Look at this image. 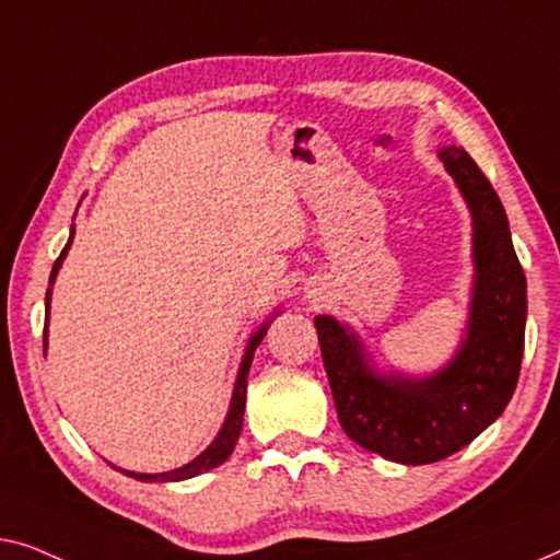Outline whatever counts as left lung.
<instances>
[{
    "mask_svg": "<svg viewBox=\"0 0 560 560\" xmlns=\"http://www.w3.org/2000/svg\"><path fill=\"white\" fill-rule=\"evenodd\" d=\"M471 212L469 322L454 358L436 373H381L355 332L319 314L322 362L345 434L398 464L446 459L475 441L513 398L525 345L527 283L505 208L462 147L439 152Z\"/></svg>",
    "mask_w": 560,
    "mask_h": 560,
    "instance_id": "1",
    "label": "left lung"
}]
</instances>
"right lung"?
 <instances>
[{"label":"right lung","instance_id":"obj_1","mask_svg":"<svg viewBox=\"0 0 560 560\" xmlns=\"http://www.w3.org/2000/svg\"><path fill=\"white\" fill-rule=\"evenodd\" d=\"M73 228H70V238L66 243V248H62V254L58 256V261L52 266V273H50V287L55 283V277H58L60 266H62V258H66L70 243H73ZM50 294L52 291L47 289L45 294V314L50 317ZM271 322V319H269ZM269 322H264L261 329L254 332L250 337L248 345H246V355L241 360V368H238V377H235V388H233V398H231V408H228V416L223 421V429L218 431V436L212 439V444L205 448L200 456H195L192 462H187L185 467H177V469H170V471H162V475H141V471H126L121 469L126 477H133L139 479V482H179V479H190V477H198L202 471L208 469H215L223 464L228 456L233 454L235 448V441L241 436V429H243V411H246V385H248V370H250V362H254V352L258 345H261L266 329H269ZM47 345V342H45Z\"/></svg>","mask_w":560,"mask_h":560}]
</instances>
